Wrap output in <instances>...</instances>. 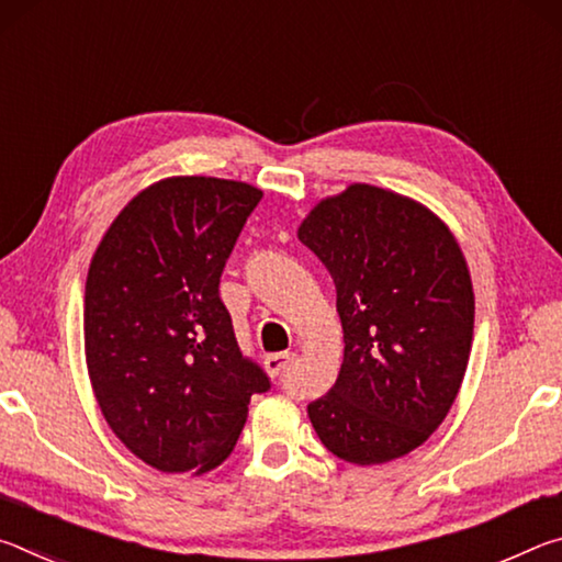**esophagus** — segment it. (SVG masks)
Masks as SVG:
<instances>
[{"mask_svg": "<svg viewBox=\"0 0 562 562\" xmlns=\"http://www.w3.org/2000/svg\"><path fill=\"white\" fill-rule=\"evenodd\" d=\"M292 359H294V355H290V351H280V355H270V357H265V369H268L270 376H278V374H282L284 369H288V367L292 364Z\"/></svg>", "mask_w": 562, "mask_h": 562, "instance_id": "1", "label": "esophagus"}]
</instances>
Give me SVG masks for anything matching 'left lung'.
<instances>
[{"instance_id": "8db88e82", "label": "left lung", "mask_w": 562, "mask_h": 562, "mask_svg": "<svg viewBox=\"0 0 562 562\" xmlns=\"http://www.w3.org/2000/svg\"><path fill=\"white\" fill-rule=\"evenodd\" d=\"M297 237L335 280L345 331L310 422L341 461L402 459L439 429L469 367L475 300L459 240L414 198L369 183L322 198Z\"/></svg>"}]
</instances>
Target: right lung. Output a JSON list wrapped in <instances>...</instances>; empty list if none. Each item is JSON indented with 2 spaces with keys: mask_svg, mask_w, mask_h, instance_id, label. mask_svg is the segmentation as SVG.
Segmentation results:
<instances>
[{
  "mask_svg": "<svg viewBox=\"0 0 562 562\" xmlns=\"http://www.w3.org/2000/svg\"><path fill=\"white\" fill-rule=\"evenodd\" d=\"M262 190L173 176L140 190L93 252L83 349L111 431L164 473H207L235 449L270 379L237 347L217 294Z\"/></svg>",
  "mask_w": 562,
  "mask_h": 562,
  "instance_id": "1",
  "label": "right lung"
}]
</instances>
